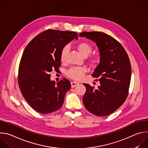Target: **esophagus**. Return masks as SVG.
Wrapping results in <instances>:
<instances>
[{
	"mask_svg": "<svg viewBox=\"0 0 148 148\" xmlns=\"http://www.w3.org/2000/svg\"><path fill=\"white\" fill-rule=\"evenodd\" d=\"M71 87H72V88H74V87H75L76 86H77L79 85V84H78V82H75V81L71 82Z\"/></svg>",
	"mask_w": 148,
	"mask_h": 148,
	"instance_id": "esophagus-1",
	"label": "esophagus"
}]
</instances>
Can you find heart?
Here are the masks:
<instances>
[{
    "label": "heart",
    "instance_id": "obj_1",
    "mask_svg": "<svg viewBox=\"0 0 148 148\" xmlns=\"http://www.w3.org/2000/svg\"><path fill=\"white\" fill-rule=\"evenodd\" d=\"M77 49L81 56L84 57H88L92 51V47L87 42H81L77 45ZM69 51V46L66 45L63 47L60 53V59L61 61H64L66 56ZM99 58L94 57L91 58L90 62L92 65H97L99 62ZM86 71V70L82 67H73L68 70L66 74L69 77L75 80L81 79Z\"/></svg>",
    "mask_w": 148,
    "mask_h": 148
}]
</instances>
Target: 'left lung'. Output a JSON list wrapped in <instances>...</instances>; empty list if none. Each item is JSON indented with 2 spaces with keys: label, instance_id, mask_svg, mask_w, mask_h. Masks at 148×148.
<instances>
[{
  "label": "left lung",
  "instance_id": "8db88e82",
  "mask_svg": "<svg viewBox=\"0 0 148 148\" xmlns=\"http://www.w3.org/2000/svg\"><path fill=\"white\" fill-rule=\"evenodd\" d=\"M79 35L94 41L100 55L99 64L92 74L94 78H99L100 86L94 89L83 84L86 87L84 105L97 116L108 115L119 108L128 96L131 78L128 56L117 40L104 33L84 32Z\"/></svg>",
  "mask_w": 148,
  "mask_h": 148
}]
</instances>
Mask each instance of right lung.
Returning <instances> with one entry per match:
<instances>
[{
  "label": "right lung",
  "mask_w": 148,
  "mask_h": 148,
  "mask_svg": "<svg viewBox=\"0 0 148 148\" xmlns=\"http://www.w3.org/2000/svg\"><path fill=\"white\" fill-rule=\"evenodd\" d=\"M74 38L78 39L76 32L49 29L36 36L23 51L18 68V86L30 107L39 113L60 109L71 88L69 80L63 78L56 83L50 73L58 70L61 50Z\"/></svg>",
  "instance_id": "1"
}]
</instances>
